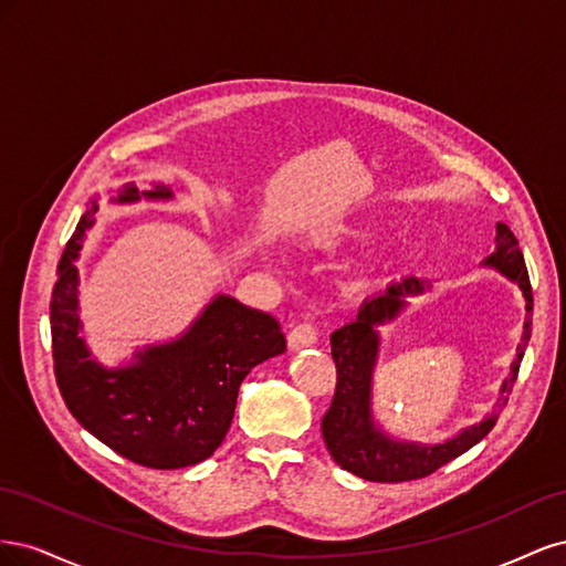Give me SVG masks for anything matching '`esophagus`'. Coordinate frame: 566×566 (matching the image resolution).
Instances as JSON below:
<instances>
[{
	"label": "esophagus",
	"instance_id": "1",
	"mask_svg": "<svg viewBox=\"0 0 566 566\" xmlns=\"http://www.w3.org/2000/svg\"><path fill=\"white\" fill-rule=\"evenodd\" d=\"M316 345V328L312 323H300L287 335V347L290 349H302V347H312Z\"/></svg>",
	"mask_w": 566,
	"mask_h": 566
}]
</instances>
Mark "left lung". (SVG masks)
Wrapping results in <instances>:
<instances>
[{"instance_id": "8db88e82", "label": "left lung", "mask_w": 566, "mask_h": 566, "mask_svg": "<svg viewBox=\"0 0 566 566\" xmlns=\"http://www.w3.org/2000/svg\"><path fill=\"white\" fill-rule=\"evenodd\" d=\"M484 264L499 269L503 276L520 285L528 314L522 333V342L526 345L531 333L534 295H531L528 271L517 238L505 224H495V250L491 252V256H486ZM424 285L430 283L416 276L391 283L385 293L368 297L352 323L342 325L339 331L331 335L337 382L331 408L325 410V416L321 420L323 441L342 470L368 479V482L399 484L432 474L453 458L470 451L474 443L482 441L493 430L495 420H499V413H491L482 422L468 427V430H462L460 434L441 443L397 441L387 437L380 427L373 422L370 382L380 349L378 325L397 318V314L406 306V297L424 293ZM524 345H520V354L515 358V364H512L510 378L501 387L499 406L507 403L505 394L512 391V385L517 380Z\"/></svg>"}]
</instances>
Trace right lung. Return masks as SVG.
<instances>
[{
    "label": "right lung",
    "mask_w": 566,
    "mask_h": 566,
    "mask_svg": "<svg viewBox=\"0 0 566 566\" xmlns=\"http://www.w3.org/2000/svg\"><path fill=\"white\" fill-rule=\"evenodd\" d=\"M172 198L165 184L142 191L125 184L117 202ZM96 198L82 214L59 262L51 293V354L61 397L73 418L98 441L136 465L179 470L210 458L224 441L241 382L285 352L279 321L217 295L179 339L146 347L123 368H104L80 337L75 260L94 227Z\"/></svg>",
    "instance_id": "right-lung-1"
}]
</instances>
